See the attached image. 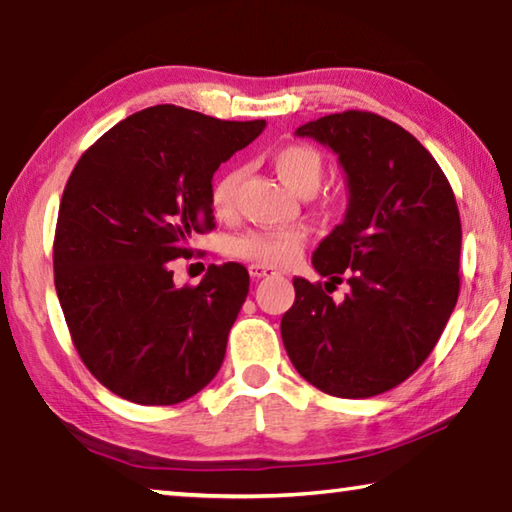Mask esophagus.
Returning a JSON list of instances; mask_svg holds the SVG:
<instances>
[{"label": "esophagus", "instance_id": "obj_1", "mask_svg": "<svg viewBox=\"0 0 512 512\" xmlns=\"http://www.w3.org/2000/svg\"><path fill=\"white\" fill-rule=\"evenodd\" d=\"M248 273H250V277H255V280H259V277L277 275V271H275L273 266H264V264H250L248 266Z\"/></svg>", "mask_w": 512, "mask_h": 512}]
</instances>
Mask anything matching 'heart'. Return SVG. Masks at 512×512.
<instances>
[{
    "instance_id": "obj_1",
    "label": "heart",
    "mask_w": 512,
    "mask_h": 512,
    "mask_svg": "<svg viewBox=\"0 0 512 512\" xmlns=\"http://www.w3.org/2000/svg\"><path fill=\"white\" fill-rule=\"evenodd\" d=\"M271 164L284 183L298 194H314L325 173V162L314 146L287 144L271 153ZM244 171L241 167H228L214 180L210 192V205L219 219H230L237 210V194ZM307 232L302 228L284 230H253L228 241V253L237 259L264 266H287L296 262Z\"/></svg>"
}]
</instances>
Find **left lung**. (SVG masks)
<instances>
[{
  "label": "left lung",
  "mask_w": 512,
  "mask_h": 512,
  "mask_svg": "<svg viewBox=\"0 0 512 512\" xmlns=\"http://www.w3.org/2000/svg\"><path fill=\"white\" fill-rule=\"evenodd\" d=\"M339 155L348 212L311 264L351 284L334 303L320 282L293 277L282 316L293 366L334 397H372L409 379L443 334L461 291V216L433 155L375 112L345 110L300 126Z\"/></svg>",
  "instance_id": "1"
}]
</instances>
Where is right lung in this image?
Listing matches in <instances>:
<instances>
[{"label": "right lung", "mask_w": 512, "mask_h": 512, "mask_svg": "<svg viewBox=\"0 0 512 512\" xmlns=\"http://www.w3.org/2000/svg\"><path fill=\"white\" fill-rule=\"evenodd\" d=\"M266 128L178 106L135 112L81 155L60 201L54 282L81 361L128 402H185L219 372L246 266L176 287L171 259L214 228L212 176Z\"/></svg>", "instance_id": "1"}]
</instances>
